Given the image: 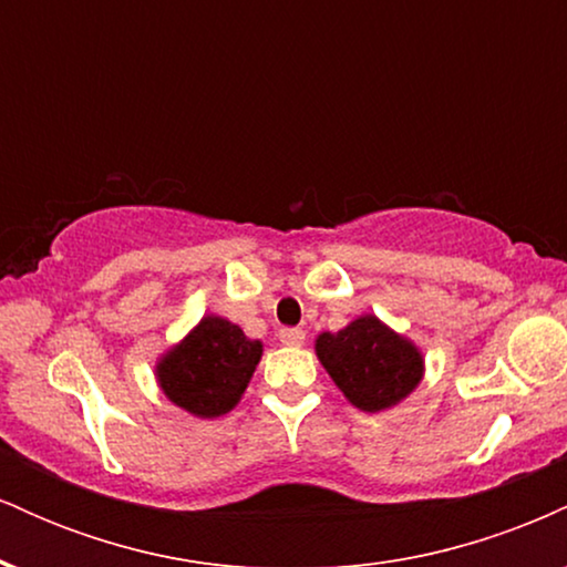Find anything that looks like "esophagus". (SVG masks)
I'll use <instances>...</instances> for the list:
<instances>
[{"label":"esophagus","mask_w":567,"mask_h":567,"mask_svg":"<svg viewBox=\"0 0 567 567\" xmlns=\"http://www.w3.org/2000/svg\"><path fill=\"white\" fill-rule=\"evenodd\" d=\"M279 341H282L285 347H301L306 341V333L301 328H282L279 330Z\"/></svg>","instance_id":"34e87169"}]
</instances>
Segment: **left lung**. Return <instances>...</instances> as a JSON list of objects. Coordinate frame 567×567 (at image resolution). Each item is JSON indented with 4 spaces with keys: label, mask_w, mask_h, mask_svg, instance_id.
Masks as SVG:
<instances>
[{
    "label": "left lung",
    "mask_w": 567,
    "mask_h": 567,
    "mask_svg": "<svg viewBox=\"0 0 567 567\" xmlns=\"http://www.w3.org/2000/svg\"><path fill=\"white\" fill-rule=\"evenodd\" d=\"M317 360L354 408L392 410L424 381V351L375 315L354 317L347 328L315 338Z\"/></svg>",
    "instance_id": "1"
}]
</instances>
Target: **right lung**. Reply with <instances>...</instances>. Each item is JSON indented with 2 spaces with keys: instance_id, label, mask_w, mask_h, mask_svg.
<instances>
[{
  "instance_id": "obj_1",
  "label": "right lung",
  "mask_w": 567,
  "mask_h": 567,
  "mask_svg": "<svg viewBox=\"0 0 567 567\" xmlns=\"http://www.w3.org/2000/svg\"><path fill=\"white\" fill-rule=\"evenodd\" d=\"M261 354L258 338H247L226 317L205 315L178 343L162 351L154 379L175 408L197 419H218L239 405Z\"/></svg>"
}]
</instances>
